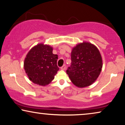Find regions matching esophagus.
<instances>
[{"instance_id": "1", "label": "esophagus", "mask_w": 125, "mask_h": 125, "mask_svg": "<svg viewBox=\"0 0 125 125\" xmlns=\"http://www.w3.org/2000/svg\"><path fill=\"white\" fill-rule=\"evenodd\" d=\"M66 64H63V66L61 67V69L62 70H66Z\"/></svg>"}]
</instances>
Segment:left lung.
I'll return each instance as SVG.
<instances>
[{
  "label": "left lung",
  "instance_id": "1",
  "mask_svg": "<svg viewBox=\"0 0 125 125\" xmlns=\"http://www.w3.org/2000/svg\"><path fill=\"white\" fill-rule=\"evenodd\" d=\"M102 67V57L98 49L91 43L83 42L73 48L71 65L66 72L73 84L85 87L97 80Z\"/></svg>",
  "mask_w": 125,
  "mask_h": 125
}]
</instances>
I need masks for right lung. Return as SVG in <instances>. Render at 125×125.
Segmentation results:
<instances>
[{"label":"right lung","mask_w":125,"mask_h":125,"mask_svg":"<svg viewBox=\"0 0 125 125\" xmlns=\"http://www.w3.org/2000/svg\"><path fill=\"white\" fill-rule=\"evenodd\" d=\"M52 51L49 45L39 44L27 54L24 67L29 80L34 83L48 84L58 71V55L53 54Z\"/></svg>","instance_id":"1"}]
</instances>
